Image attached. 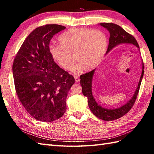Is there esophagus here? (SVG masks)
<instances>
[{
    "label": "esophagus",
    "mask_w": 154,
    "mask_h": 154,
    "mask_svg": "<svg viewBox=\"0 0 154 154\" xmlns=\"http://www.w3.org/2000/svg\"><path fill=\"white\" fill-rule=\"evenodd\" d=\"M74 78H75V82H79V81H80V79H79V77L78 76H77V75H75L74 76Z\"/></svg>",
    "instance_id": "esophagus-1"
}]
</instances>
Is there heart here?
<instances>
[{"label": "heart", "instance_id": "heart-1", "mask_svg": "<svg viewBox=\"0 0 154 154\" xmlns=\"http://www.w3.org/2000/svg\"><path fill=\"white\" fill-rule=\"evenodd\" d=\"M59 41L60 44L49 45L51 57L61 67L67 68L73 56L75 60L68 69L75 73L83 68L90 71L97 67L108 47V38L103 31L86 28L69 29L60 35Z\"/></svg>", "mask_w": 154, "mask_h": 154}]
</instances>
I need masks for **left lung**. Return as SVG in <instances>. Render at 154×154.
<instances>
[{"instance_id":"1","label":"left lung","mask_w":154,"mask_h":154,"mask_svg":"<svg viewBox=\"0 0 154 154\" xmlns=\"http://www.w3.org/2000/svg\"><path fill=\"white\" fill-rule=\"evenodd\" d=\"M100 26L106 28L110 33L109 44L107 49V51L109 52L111 50L116 47V45L122 44H130L134 45L137 48H139L138 42L135 38L132 35L130 34L121 28L120 26L113 24V23H100ZM143 63L142 66V72L140 79L138 83V86L135 91L132 98L124 106L116 109H106L100 106L97 103L93 96L92 93V79L94 72V69L88 72L87 73L81 75L80 76V83L82 87V92L84 96L87 97L88 104H89V109L94 115L100 119L105 121H111L125 115L132 109L134 104L135 103L137 96H138L140 85H141L142 79L143 75Z\"/></svg>"}]
</instances>
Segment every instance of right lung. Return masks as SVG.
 <instances>
[{
	"instance_id": "right-lung-1",
	"label": "right lung",
	"mask_w": 154,
	"mask_h": 154,
	"mask_svg": "<svg viewBox=\"0 0 154 154\" xmlns=\"http://www.w3.org/2000/svg\"><path fill=\"white\" fill-rule=\"evenodd\" d=\"M65 29L46 24L32 31L23 42L12 65L16 94L30 115L42 122L60 119L66 110L65 99L75 81L55 63L49 52L51 39Z\"/></svg>"
}]
</instances>
